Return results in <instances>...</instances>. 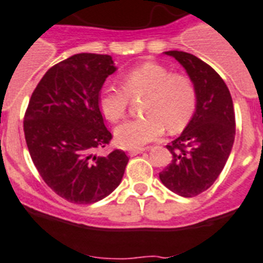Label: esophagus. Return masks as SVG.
Here are the masks:
<instances>
[{
    "mask_svg": "<svg viewBox=\"0 0 263 263\" xmlns=\"http://www.w3.org/2000/svg\"><path fill=\"white\" fill-rule=\"evenodd\" d=\"M146 151V147H130L129 151V155L130 156H137L140 155V153H142V152Z\"/></svg>",
    "mask_w": 263,
    "mask_h": 263,
    "instance_id": "34e87169",
    "label": "esophagus"
}]
</instances>
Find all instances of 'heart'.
I'll return each instance as SVG.
<instances>
[{
    "label": "heart",
    "mask_w": 263,
    "mask_h": 263,
    "mask_svg": "<svg viewBox=\"0 0 263 263\" xmlns=\"http://www.w3.org/2000/svg\"><path fill=\"white\" fill-rule=\"evenodd\" d=\"M122 88L105 87L99 94V108L111 122L125 117L129 97L146 95L140 118L130 119L114 130L119 145L138 147L157 140L165 132L180 133L194 118L197 90L185 73H172L155 62H147L127 71L121 79Z\"/></svg>",
    "instance_id": "b5f03b06"
}]
</instances>
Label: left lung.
I'll return each mask as SVG.
<instances>
[{"label":"left lung","mask_w":263,"mask_h":263,"mask_svg":"<svg viewBox=\"0 0 263 263\" xmlns=\"http://www.w3.org/2000/svg\"><path fill=\"white\" fill-rule=\"evenodd\" d=\"M185 68L197 90L194 118L172 144V161L160 173L161 183L184 197L207 191L224 168L235 138L233 98L219 73L183 51H168Z\"/></svg>","instance_id":"8db88e82"}]
</instances>
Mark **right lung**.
Masks as SVG:
<instances>
[{
    "instance_id": "add662e5",
    "label": "right lung",
    "mask_w": 263,
    "mask_h": 263,
    "mask_svg": "<svg viewBox=\"0 0 263 263\" xmlns=\"http://www.w3.org/2000/svg\"><path fill=\"white\" fill-rule=\"evenodd\" d=\"M116 71L111 56L78 53L51 67L29 99L24 134L32 161L45 184L71 203L91 204L108 196L129 161L121 149L95 155L112 137L99 92Z\"/></svg>"
}]
</instances>
